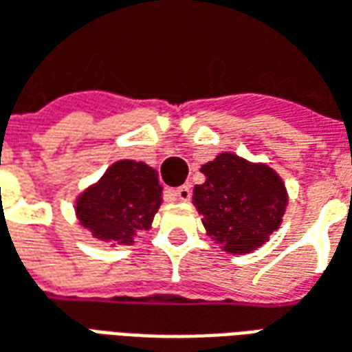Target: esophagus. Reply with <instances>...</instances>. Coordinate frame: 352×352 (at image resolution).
I'll return each instance as SVG.
<instances>
[{"label":"esophagus","instance_id":"obj_1","mask_svg":"<svg viewBox=\"0 0 352 352\" xmlns=\"http://www.w3.org/2000/svg\"><path fill=\"white\" fill-rule=\"evenodd\" d=\"M172 195L176 197L178 201H182V203H186V201L191 199V191H189L188 186H182V188L174 189V191H172Z\"/></svg>","mask_w":352,"mask_h":352}]
</instances>
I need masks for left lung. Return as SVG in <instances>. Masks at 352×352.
Wrapping results in <instances>:
<instances>
[{
	"mask_svg": "<svg viewBox=\"0 0 352 352\" xmlns=\"http://www.w3.org/2000/svg\"><path fill=\"white\" fill-rule=\"evenodd\" d=\"M204 184L193 189V204L206 235L221 250L250 254L283 223L288 191L267 163H252L231 151L201 166Z\"/></svg>",
	"mask_w": 352,
	"mask_h": 352,
	"instance_id": "1",
	"label": "left lung"
}]
</instances>
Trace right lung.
Masks as SVG:
<instances>
[{"mask_svg":"<svg viewBox=\"0 0 352 352\" xmlns=\"http://www.w3.org/2000/svg\"><path fill=\"white\" fill-rule=\"evenodd\" d=\"M163 203V186L153 166L121 159L109 164L100 180L76 197V218L94 239L111 246H131L151 229Z\"/></svg>","mask_w":352,"mask_h":352,"instance_id":"right-lung-1","label":"right lung"}]
</instances>
